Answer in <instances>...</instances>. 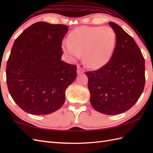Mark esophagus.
I'll use <instances>...</instances> for the list:
<instances>
[{
    "mask_svg": "<svg viewBox=\"0 0 153 153\" xmlns=\"http://www.w3.org/2000/svg\"><path fill=\"white\" fill-rule=\"evenodd\" d=\"M84 72V70L82 68H81L80 66H77V74H82Z\"/></svg>",
    "mask_w": 153,
    "mask_h": 153,
    "instance_id": "1",
    "label": "esophagus"
}]
</instances>
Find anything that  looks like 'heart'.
I'll return each mask as SVG.
<instances>
[{"instance_id": "obj_1", "label": "heart", "mask_w": 153, "mask_h": 153, "mask_svg": "<svg viewBox=\"0 0 153 153\" xmlns=\"http://www.w3.org/2000/svg\"><path fill=\"white\" fill-rule=\"evenodd\" d=\"M116 35L112 28L102 26H82L71 32L69 41L62 43L64 51L84 60L89 68L98 69L108 62L114 51Z\"/></svg>"}]
</instances>
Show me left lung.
Segmentation results:
<instances>
[{"label":"left lung","instance_id":"obj_1","mask_svg":"<svg viewBox=\"0 0 153 153\" xmlns=\"http://www.w3.org/2000/svg\"><path fill=\"white\" fill-rule=\"evenodd\" d=\"M116 43L109 62L100 69L87 71L93 108L107 115L130 109L143 91L145 59L135 40L118 24L109 22Z\"/></svg>","mask_w":153,"mask_h":153}]
</instances>
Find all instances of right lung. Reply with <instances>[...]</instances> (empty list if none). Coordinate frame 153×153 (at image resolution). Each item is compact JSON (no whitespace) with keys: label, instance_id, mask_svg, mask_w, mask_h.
<instances>
[{"label":"right lung","instance_id":"right-lung-1","mask_svg":"<svg viewBox=\"0 0 153 153\" xmlns=\"http://www.w3.org/2000/svg\"><path fill=\"white\" fill-rule=\"evenodd\" d=\"M67 25L39 22L16 39L6 66V82L14 102L27 113L46 115L65 102L77 76L76 65L61 60Z\"/></svg>","mask_w":153,"mask_h":153}]
</instances>
